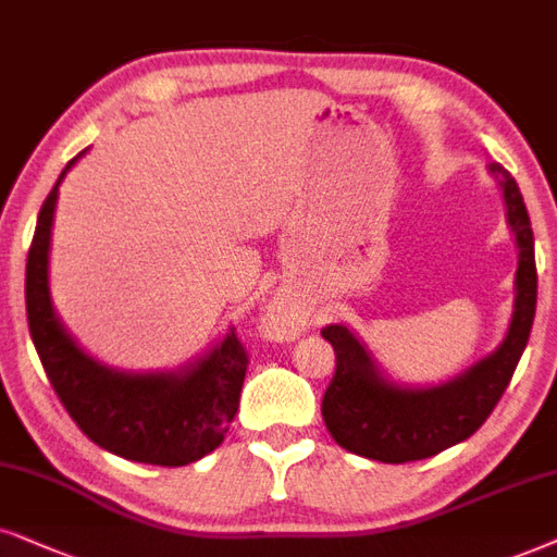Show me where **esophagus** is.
<instances>
[{"instance_id":"obj_1","label":"esophagus","mask_w":557,"mask_h":557,"mask_svg":"<svg viewBox=\"0 0 557 557\" xmlns=\"http://www.w3.org/2000/svg\"><path fill=\"white\" fill-rule=\"evenodd\" d=\"M264 329L274 338H293L300 329V318L295 310L283 300H274L272 308L267 310Z\"/></svg>"}]
</instances>
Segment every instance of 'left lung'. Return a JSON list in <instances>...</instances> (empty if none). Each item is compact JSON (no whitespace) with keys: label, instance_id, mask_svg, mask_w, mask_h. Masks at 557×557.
<instances>
[{"label":"left lung","instance_id":"8db88e82","mask_svg":"<svg viewBox=\"0 0 557 557\" xmlns=\"http://www.w3.org/2000/svg\"><path fill=\"white\" fill-rule=\"evenodd\" d=\"M499 183L520 262L515 274V313L504 341L476 364L435 387H403L374 364L361 338L346 325H325L321 336L336 351V374L323 395V420L348 454L382 463L430 458L471 438L509 387L528 346L537 306L535 239L517 181L499 162L488 165Z\"/></svg>","mask_w":557,"mask_h":557}]
</instances>
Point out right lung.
<instances>
[{
  "mask_svg": "<svg viewBox=\"0 0 557 557\" xmlns=\"http://www.w3.org/2000/svg\"><path fill=\"white\" fill-rule=\"evenodd\" d=\"M76 160L65 165L48 193L29 244L25 272L29 336L58 399L88 441L137 463H193L221 446L239 410L247 348L232 329L196 364L177 372L129 374L99 364L71 338L50 300L48 255L58 185Z\"/></svg>",
  "mask_w": 557,
  "mask_h": 557,
  "instance_id": "1",
  "label": "right lung"
}]
</instances>
